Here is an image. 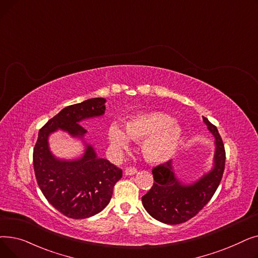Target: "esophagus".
<instances>
[{
  "label": "esophagus",
  "instance_id": "esophagus-1",
  "mask_svg": "<svg viewBox=\"0 0 258 258\" xmlns=\"http://www.w3.org/2000/svg\"><path fill=\"white\" fill-rule=\"evenodd\" d=\"M137 172V169L134 168V167H126L124 170V174L125 175H133Z\"/></svg>",
  "mask_w": 258,
  "mask_h": 258
}]
</instances>
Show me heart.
<instances>
[{
	"label": "heart",
	"mask_w": 258,
	"mask_h": 258,
	"mask_svg": "<svg viewBox=\"0 0 258 258\" xmlns=\"http://www.w3.org/2000/svg\"><path fill=\"white\" fill-rule=\"evenodd\" d=\"M124 133L112 125L107 131L110 144L118 151H126L128 139L141 143V153L151 164H161L177 153L183 137V130L168 114L152 111L132 115L123 120Z\"/></svg>",
	"instance_id": "b5f03b06"
}]
</instances>
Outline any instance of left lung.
<instances>
[{
	"mask_svg": "<svg viewBox=\"0 0 258 258\" xmlns=\"http://www.w3.org/2000/svg\"><path fill=\"white\" fill-rule=\"evenodd\" d=\"M203 121L215 145L213 166L208 172L191 184H185L175 175L171 161L153 169L155 182L142 197V204L148 214L161 223L178 225L190 220L211 200L221 183L226 160L223 140L216 126L205 117Z\"/></svg>",
	"mask_w": 258,
	"mask_h": 258,
	"instance_id": "8db88e82",
	"label": "left lung"
}]
</instances>
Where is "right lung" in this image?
I'll return each instance as SVG.
<instances>
[{
    "label": "right lung",
    "mask_w": 258,
    "mask_h": 258,
    "mask_svg": "<svg viewBox=\"0 0 258 258\" xmlns=\"http://www.w3.org/2000/svg\"><path fill=\"white\" fill-rule=\"evenodd\" d=\"M104 98H91L69 105L39 130L33 150V167L37 184L50 204L71 219H87L103 210L111 201L113 188L122 178V170L106 159L99 158L85 140L87 130L81 121L103 116ZM57 130L84 142L81 157L67 160L49 151L48 137Z\"/></svg>",
    "instance_id": "1"
}]
</instances>
